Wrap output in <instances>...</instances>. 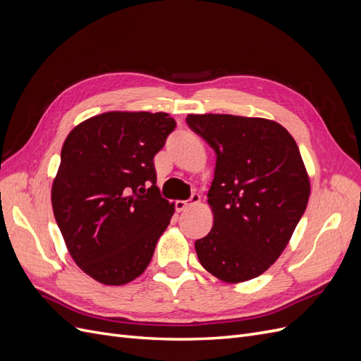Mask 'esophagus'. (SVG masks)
<instances>
[{"label":"esophagus","mask_w":361,"mask_h":361,"mask_svg":"<svg viewBox=\"0 0 361 361\" xmlns=\"http://www.w3.org/2000/svg\"><path fill=\"white\" fill-rule=\"evenodd\" d=\"M199 202H200V195H199V194H192L190 200H178V202H176V209H178L179 212H182V211H185V209H188L190 206L199 204Z\"/></svg>","instance_id":"obj_1"}]
</instances>
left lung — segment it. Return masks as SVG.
I'll use <instances>...</instances> for the list:
<instances>
[{
  "instance_id": "1",
  "label": "left lung",
  "mask_w": 361,
  "mask_h": 361,
  "mask_svg": "<svg viewBox=\"0 0 361 361\" xmlns=\"http://www.w3.org/2000/svg\"><path fill=\"white\" fill-rule=\"evenodd\" d=\"M187 123L216 154L207 192L214 226L195 241L200 264L226 283L256 279L280 257L307 206L300 149L269 118L188 114Z\"/></svg>"
}]
</instances>
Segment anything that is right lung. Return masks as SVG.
Masks as SVG:
<instances>
[{
  "mask_svg": "<svg viewBox=\"0 0 361 361\" xmlns=\"http://www.w3.org/2000/svg\"><path fill=\"white\" fill-rule=\"evenodd\" d=\"M174 126L167 113L108 111L64 140L51 190L54 216L75 264L102 285L143 274L170 224L174 203L155 185L154 157Z\"/></svg>",
  "mask_w": 361,
  "mask_h": 361,
  "instance_id": "right-lung-1",
  "label": "right lung"
}]
</instances>
